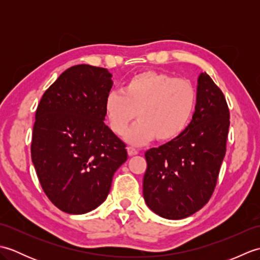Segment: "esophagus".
<instances>
[{"label": "esophagus", "mask_w": 260, "mask_h": 260, "mask_svg": "<svg viewBox=\"0 0 260 260\" xmlns=\"http://www.w3.org/2000/svg\"><path fill=\"white\" fill-rule=\"evenodd\" d=\"M127 153H128L129 156H134V155H136V154L139 153V152H137V150H135V148L128 146V147H127Z\"/></svg>", "instance_id": "34e87169"}]
</instances>
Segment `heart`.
<instances>
[{
	"label": "heart",
	"mask_w": 260,
	"mask_h": 260,
	"mask_svg": "<svg viewBox=\"0 0 260 260\" xmlns=\"http://www.w3.org/2000/svg\"><path fill=\"white\" fill-rule=\"evenodd\" d=\"M197 91L192 82L161 71L144 70L127 80L123 92H110L105 101V115L116 135L123 136L136 117L126 140L142 145L155 139H176L194 113Z\"/></svg>",
	"instance_id": "heart-1"
}]
</instances>
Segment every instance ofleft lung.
<instances>
[{
	"label": "left lung",
	"instance_id": "8db88e82",
	"mask_svg": "<svg viewBox=\"0 0 260 260\" xmlns=\"http://www.w3.org/2000/svg\"><path fill=\"white\" fill-rule=\"evenodd\" d=\"M229 118L223 92L202 73L191 123L176 139L145 152L143 196L152 211L178 220L208 203L227 151Z\"/></svg>",
	"mask_w": 260,
	"mask_h": 260
}]
</instances>
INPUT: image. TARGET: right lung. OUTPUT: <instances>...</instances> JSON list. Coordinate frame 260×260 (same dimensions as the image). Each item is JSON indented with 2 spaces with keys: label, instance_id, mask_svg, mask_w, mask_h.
Instances as JSON below:
<instances>
[{
  "label": "right lung",
  "instance_id": "1",
  "mask_svg": "<svg viewBox=\"0 0 260 260\" xmlns=\"http://www.w3.org/2000/svg\"><path fill=\"white\" fill-rule=\"evenodd\" d=\"M110 78L106 68L74 66L38 105L32 163L43 192L63 212L81 214L102 204L127 159L125 143L104 123Z\"/></svg>",
  "mask_w": 260,
  "mask_h": 260
}]
</instances>
